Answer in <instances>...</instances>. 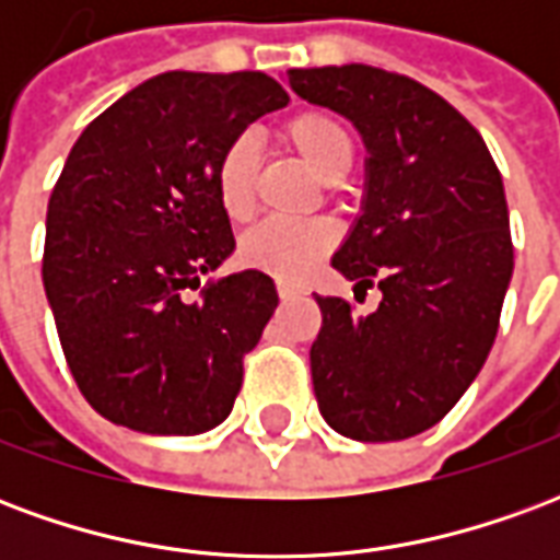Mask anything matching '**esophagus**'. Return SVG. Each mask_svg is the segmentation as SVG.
I'll use <instances>...</instances> for the list:
<instances>
[{"label":"esophagus","mask_w":560,"mask_h":560,"mask_svg":"<svg viewBox=\"0 0 560 560\" xmlns=\"http://www.w3.org/2000/svg\"><path fill=\"white\" fill-rule=\"evenodd\" d=\"M276 291H279L281 300H291V296H300L303 288H300V284H291V281H279V284H276Z\"/></svg>","instance_id":"obj_1"}]
</instances>
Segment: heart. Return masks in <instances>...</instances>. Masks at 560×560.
Returning <instances> with one entry per match:
<instances>
[{
  "instance_id": "1",
  "label": "heart",
  "mask_w": 560,
  "mask_h": 560,
  "mask_svg": "<svg viewBox=\"0 0 560 560\" xmlns=\"http://www.w3.org/2000/svg\"><path fill=\"white\" fill-rule=\"evenodd\" d=\"M281 140L324 179L339 183L351 171L357 143L351 128L329 110H303L284 119ZM257 140L240 135L221 152L215 164V197L231 221H245L255 209ZM339 243L336 224L327 219H269L248 231L240 243V257L248 267L269 272L279 281H300Z\"/></svg>"
}]
</instances>
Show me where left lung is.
Here are the masks:
<instances>
[{
    "instance_id": "left-lung-1",
    "label": "left lung",
    "mask_w": 560,
    "mask_h": 560,
    "mask_svg": "<svg viewBox=\"0 0 560 560\" xmlns=\"http://www.w3.org/2000/svg\"><path fill=\"white\" fill-rule=\"evenodd\" d=\"M291 90L351 119L369 149L363 212L332 255L381 305L315 296L324 420L381 444L432 429L480 375L513 276L501 173L480 131L417 80L372 66L291 68Z\"/></svg>"
}]
</instances>
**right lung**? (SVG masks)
<instances>
[{"instance_id":"add662e5","label":"right lung","mask_w":560,"mask_h":560,"mask_svg":"<svg viewBox=\"0 0 560 560\" xmlns=\"http://www.w3.org/2000/svg\"><path fill=\"white\" fill-rule=\"evenodd\" d=\"M291 102L264 71H167L83 128L47 203L44 291L83 399L143 434L228 420L243 357L279 293L267 272L209 279L231 257L215 197L224 147Z\"/></svg>"}]
</instances>
